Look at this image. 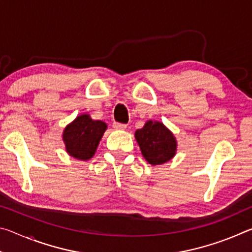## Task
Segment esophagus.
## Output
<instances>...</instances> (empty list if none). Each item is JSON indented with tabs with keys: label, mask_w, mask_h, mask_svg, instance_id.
I'll use <instances>...</instances> for the list:
<instances>
[{
	"label": "esophagus",
	"mask_w": 252,
	"mask_h": 252,
	"mask_svg": "<svg viewBox=\"0 0 252 252\" xmlns=\"http://www.w3.org/2000/svg\"><path fill=\"white\" fill-rule=\"evenodd\" d=\"M113 127L116 130H126V125H122V123H117L114 122L113 123Z\"/></svg>",
	"instance_id": "esophagus-1"
}]
</instances>
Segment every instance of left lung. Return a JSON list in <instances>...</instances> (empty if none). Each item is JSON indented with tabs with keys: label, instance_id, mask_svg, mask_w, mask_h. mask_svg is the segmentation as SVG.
<instances>
[{
	"label": "left lung",
	"instance_id": "left-lung-1",
	"mask_svg": "<svg viewBox=\"0 0 252 252\" xmlns=\"http://www.w3.org/2000/svg\"><path fill=\"white\" fill-rule=\"evenodd\" d=\"M134 138L143 158L151 165L167 163L178 150L176 136L160 121L148 120L142 129L135 131Z\"/></svg>",
	"mask_w": 252,
	"mask_h": 252
}]
</instances>
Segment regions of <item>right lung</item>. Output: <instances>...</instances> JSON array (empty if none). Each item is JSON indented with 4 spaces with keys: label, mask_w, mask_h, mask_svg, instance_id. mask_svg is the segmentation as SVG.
<instances>
[{
    "label": "right lung",
    "mask_w": 252,
    "mask_h": 252,
    "mask_svg": "<svg viewBox=\"0 0 252 252\" xmlns=\"http://www.w3.org/2000/svg\"><path fill=\"white\" fill-rule=\"evenodd\" d=\"M106 127L105 122L93 120L90 114H80L63 130L62 140L67 155L76 160H90L95 155Z\"/></svg>",
    "instance_id": "obj_1"
}]
</instances>
